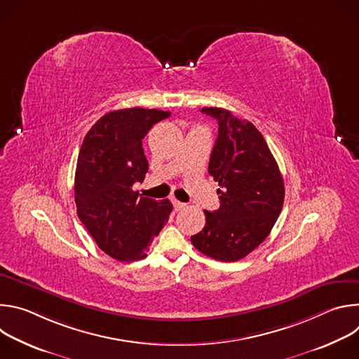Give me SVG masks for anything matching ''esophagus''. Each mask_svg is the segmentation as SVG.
<instances>
[{"mask_svg":"<svg viewBox=\"0 0 359 359\" xmlns=\"http://www.w3.org/2000/svg\"><path fill=\"white\" fill-rule=\"evenodd\" d=\"M172 203H173V206H175V210H176V212H180V210H183V209L187 208L186 203H182V201L176 200V198H172Z\"/></svg>","mask_w":359,"mask_h":359,"instance_id":"esophagus-1","label":"esophagus"}]
</instances>
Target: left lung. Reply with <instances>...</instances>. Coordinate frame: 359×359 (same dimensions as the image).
Listing matches in <instances>:
<instances>
[{
  "label": "left lung",
  "mask_w": 359,
  "mask_h": 359,
  "mask_svg": "<svg viewBox=\"0 0 359 359\" xmlns=\"http://www.w3.org/2000/svg\"><path fill=\"white\" fill-rule=\"evenodd\" d=\"M219 122L209 173L220 189V208L204 210L206 226L193 245L219 262H237L270 234L284 203V182L263 135L222 108H203Z\"/></svg>",
  "instance_id": "8db88e82"
}]
</instances>
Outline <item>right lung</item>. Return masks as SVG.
Masks as SVG:
<instances>
[{
  "mask_svg": "<svg viewBox=\"0 0 359 359\" xmlns=\"http://www.w3.org/2000/svg\"><path fill=\"white\" fill-rule=\"evenodd\" d=\"M170 116L159 109L129 108L102 116L86 133L76 163L78 217L97 247L119 262L146 257L172 213V203L139 196L147 161L142 140Z\"/></svg>",
  "mask_w": 359,
  "mask_h": 359,
  "instance_id": "obj_1",
  "label": "right lung"
}]
</instances>
